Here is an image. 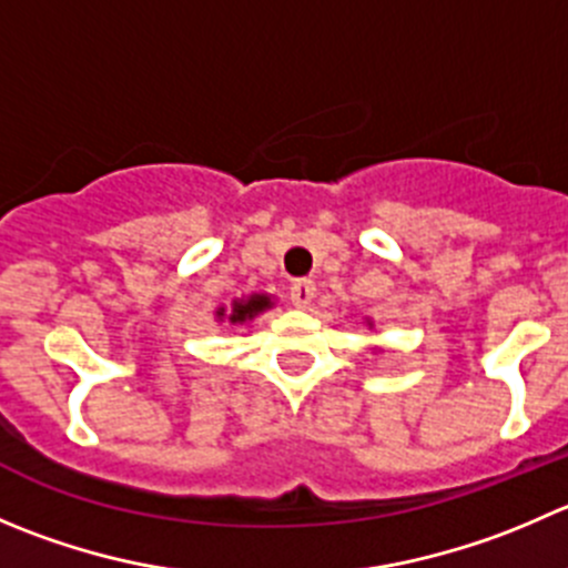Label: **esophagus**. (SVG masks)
Returning <instances> with one entry per match:
<instances>
[{
    "mask_svg": "<svg viewBox=\"0 0 568 568\" xmlns=\"http://www.w3.org/2000/svg\"><path fill=\"white\" fill-rule=\"evenodd\" d=\"M313 296H316V285H313L311 280H296V283L291 285V302H294L296 307H307L313 302Z\"/></svg>",
    "mask_w": 568,
    "mask_h": 568,
    "instance_id": "34e87169",
    "label": "esophagus"
}]
</instances>
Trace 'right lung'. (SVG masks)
Masks as SVG:
<instances>
[{
	"mask_svg": "<svg viewBox=\"0 0 568 568\" xmlns=\"http://www.w3.org/2000/svg\"><path fill=\"white\" fill-rule=\"evenodd\" d=\"M266 307H272V300H268V296L255 294V296H250V300H241V302H235L233 313H230V322H246V318L257 316V313L266 311ZM219 316H224V307L219 311Z\"/></svg>",
	"mask_w": 568,
	"mask_h": 568,
	"instance_id": "obj_1",
	"label": "right lung"
}]
</instances>
